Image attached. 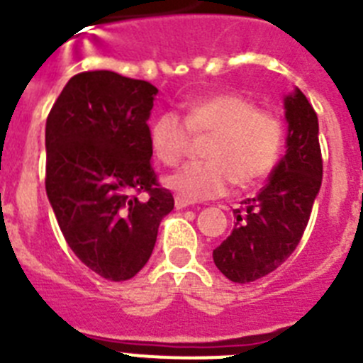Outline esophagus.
Instances as JSON below:
<instances>
[{"label":"esophagus","mask_w":363,"mask_h":363,"mask_svg":"<svg viewBox=\"0 0 363 363\" xmlns=\"http://www.w3.org/2000/svg\"><path fill=\"white\" fill-rule=\"evenodd\" d=\"M174 205H176V209H185V207H189V205H191V201L185 200V198H182V196H176Z\"/></svg>","instance_id":"34e87169"}]
</instances>
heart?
I'll use <instances>...</instances> for the list:
<instances>
[{
    "label": "heart",
    "mask_w": 363,
    "mask_h": 363,
    "mask_svg": "<svg viewBox=\"0 0 363 363\" xmlns=\"http://www.w3.org/2000/svg\"><path fill=\"white\" fill-rule=\"evenodd\" d=\"M192 136L211 134L205 162H192L167 178V185L189 201L225 194L233 184H256L274 169L285 142V125L274 112L238 92H218L185 107L184 121L167 112L150 127L156 158L176 167L187 156Z\"/></svg>",
    "instance_id": "heart-1"
}]
</instances>
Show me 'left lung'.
<instances>
[{
  "instance_id": "left-lung-1",
  "label": "left lung",
  "mask_w": 363,
  "mask_h": 363,
  "mask_svg": "<svg viewBox=\"0 0 363 363\" xmlns=\"http://www.w3.org/2000/svg\"><path fill=\"white\" fill-rule=\"evenodd\" d=\"M287 152L255 198L234 209V229L213 251L216 267L234 284H249L280 267L309 223L322 185L318 116L301 91L285 98Z\"/></svg>"
}]
</instances>
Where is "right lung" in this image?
I'll list each match as a JSON object with an SVG mask.
<instances>
[{"instance_id": "right-lung-1", "label": "right lung", "mask_w": 363, "mask_h": 363, "mask_svg": "<svg viewBox=\"0 0 363 363\" xmlns=\"http://www.w3.org/2000/svg\"><path fill=\"white\" fill-rule=\"evenodd\" d=\"M156 92L143 79L86 70L69 79L47 118L45 189L57 225L74 255L112 281L142 271L174 207L150 162Z\"/></svg>"}]
</instances>
